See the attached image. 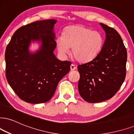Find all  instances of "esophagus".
I'll return each instance as SVG.
<instances>
[{
	"label": "esophagus",
	"mask_w": 134,
	"mask_h": 134,
	"mask_svg": "<svg viewBox=\"0 0 134 134\" xmlns=\"http://www.w3.org/2000/svg\"><path fill=\"white\" fill-rule=\"evenodd\" d=\"M76 68V67L73 64H71V66H70V70H71V71H74V70H75Z\"/></svg>",
	"instance_id": "1"
}]
</instances>
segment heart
<instances>
[{
	"mask_svg": "<svg viewBox=\"0 0 134 134\" xmlns=\"http://www.w3.org/2000/svg\"><path fill=\"white\" fill-rule=\"evenodd\" d=\"M58 49L62 54H66L71 48L72 57L79 62L92 60L100 52L104 38L97 31L82 25H73L66 28L63 35L57 39Z\"/></svg>",
	"mask_w": 134,
	"mask_h": 134,
	"instance_id": "1",
	"label": "heart"
}]
</instances>
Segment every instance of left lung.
<instances>
[{
	"label": "left lung",
	"instance_id": "left-lung-1",
	"mask_svg": "<svg viewBox=\"0 0 134 134\" xmlns=\"http://www.w3.org/2000/svg\"><path fill=\"white\" fill-rule=\"evenodd\" d=\"M100 25L106 34L101 50L92 60L77 66L79 92L90 103L113 97L126 76L127 53L121 37L113 28Z\"/></svg>",
	"mask_w": 134,
	"mask_h": 134
}]
</instances>
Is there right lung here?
<instances>
[{
  "label": "right lung",
  "mask_w": 134,
  "mask_h": 134,
  "mask_svg": "<svg viewBox=\"0 0 134 134\" xmlns=\"http://www.w3.org/2000/svg\"><path fill=\"white\" fill-rule=\"evenodd\" d=\"M55 20L37 21L14 33L6 48L5 76L15 93L32 104L44 103L54 95L57 85L70 70L71 62L57 59L53 26ZM31 40H41L42 47L34 55L28 52Z\"/></svg>",
  "instance_id": "1"
}]
</instances>
